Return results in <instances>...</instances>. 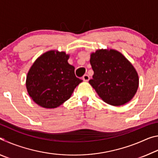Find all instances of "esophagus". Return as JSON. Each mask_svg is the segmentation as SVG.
Wrapping results in <instances>:
<instances>
[{
    "instance_id": "obj_1",
    "label": "esophagus",
    "mask_w": 158,
    "mask_h": 158,
    "mask_svg": "<svg viewBox=\"0 0 158 158\" xmlns=\"http://www.w3.org/2000/svg\"><path fill=\"white\" fill-rule=\"evenodd\" d=\"M82 79H83V80H84V81H89V80L90 79V77H89V75H88V74H84V75L83 76Z\"/></svg>"
}]
</instances>
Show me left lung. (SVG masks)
<instances>
[{
    "label": "left lung",
    "instance_id": "1",
    "mask_svg": "<svg viewBox=\"0 0 158 158\" xmlns=\"http://www.w3.org/2000/svg\"><path fill=\"white\" fill-rule=\"evenodd\" d=\"M94 72L89 81L98 95L114 106L127 103L139 86L137 71L123 55L116 50L100 49L90 55Z\"/></svg>",
    "mask_w": 158,
    "mask_h": 158
}]
</instances>
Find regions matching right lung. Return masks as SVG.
<instances>
[{"label": "right lung", "mask_w": 158, "mask_h": 158, "mask_svg": "<svg viewBox=\"0 0 158 158\" xmlns=\"http://www.w3.org/2000/svg\"><path fill=\"white\" fill-rule=\"evenodd\" d=\"M65 52L44 53L35 61L26 77V89L37 105L56 108L70 98L82 81L74 74V66L68 63Z\"/></svg>", "instance_id": "1"}]
</instances>
